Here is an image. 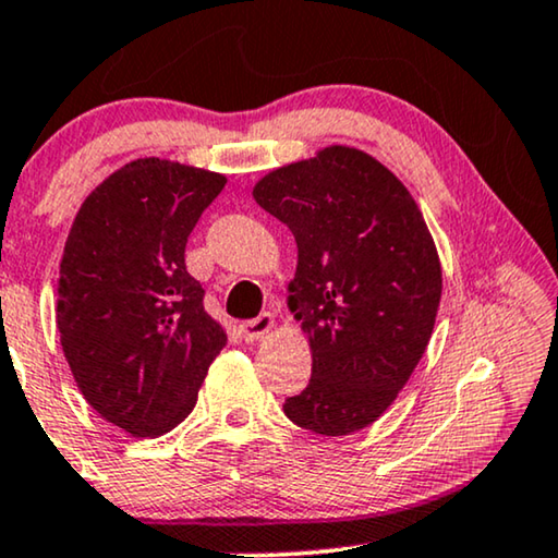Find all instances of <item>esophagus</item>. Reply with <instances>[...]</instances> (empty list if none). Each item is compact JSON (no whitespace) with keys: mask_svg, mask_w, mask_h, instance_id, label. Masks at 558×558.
<instances>
[{"mask_svg":"<svg viewBox=\"0 0 558 558\" xmlns=\"http://www.w3.org/2000/svg\"><path fill=\"white\" fill-rule=\"evenodd\" d=\"M272 328H276V318H272V313H260V316L253 318V320H245V324L240 326L242 336H245V341H260L268 336Z\"/></svg>","mask_w":558,"mask_h":558,"instance_id":"34e87169","label":"esophagus"}]
</instances>
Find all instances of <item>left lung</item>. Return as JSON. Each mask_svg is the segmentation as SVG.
<instances>
[{
	"label": "left lung",
	"mask_w": 558,
	"mask_h": 558,
	"mask_svg": "<svg viewBox=\"0 0 558 558\" xmlns=\"http://www.w3.org/2000/svg\"><path fill=\"white\" fill-rule=\"evenodd\" d=\"M253 197L298 245L288 308L308 336L313 372L282 410L316 435L359 433L395 402L433 336L442 268L425 217L354 146L272 169Z\"/></svg>",
	"instance_id": "8db88e82"
}]
</instances>
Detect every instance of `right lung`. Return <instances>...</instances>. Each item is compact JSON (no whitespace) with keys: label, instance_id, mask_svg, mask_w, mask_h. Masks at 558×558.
<instances>
[{"label":"right lung","instance_id":"right-lung-1","mask_svg":"<svg viewBox=\"0 0 558 558\" xmlns=\"http://www.w3.org/2000/svg\"><path fill=\"white\" fill-rule=\"evenodd\" d=\"M225 184L144 156L104 179L70 227L54 308L62 354L85 402L133 437L174 429L227 343L184 265L186 238Z\"/></svg>","mask_w":558,"mask_h":558}]
</instances>
